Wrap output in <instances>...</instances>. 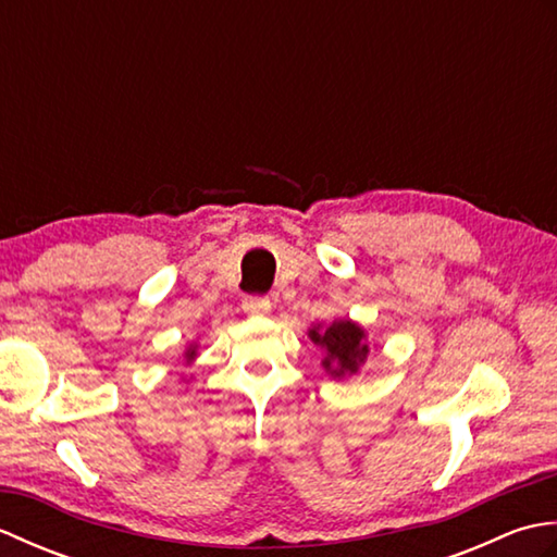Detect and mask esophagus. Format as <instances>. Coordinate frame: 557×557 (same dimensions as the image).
<instances>
[{"mask_svg":"<svg viewBox=\"0 0 557 557\" xmlns=\"http://www.w3.org/2000/svg\"><path fill=\"white\" fill-rule=\"evenodd\" d=\"M270 299L268 297H258V294H251V297H244L242 309L248 315H263L270 311Z\"/></svg>","mask_w":557,"mask_h":557,"instance_id":"34e87169","label":"esophagus"}]
</instances>
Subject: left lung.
Here are the masks:
<instances>
[{"instance_id":"1","label":"left lung","mask_w":557,"mask_h":557,"mask_svg":"<svg viewBox=\"0 0 557 557\" xmlns=\"http://www.w3.org/2000/svg\"><path fill=\"white\" fill-rule=\"evenodd\" d=\"M309 335L315 345H321L327 351L323 366L335 375L357 371L359 363L366 359V351H369V347L363 345V330L349 321L313 327L309 330Z\"/></svg>"}]
</instances>
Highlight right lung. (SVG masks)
Returning <instances> with one entry per match:
<instances>
[{
	"mask_svg": "<svg viewBox=\"0 0 557 557\" xmlns=\"http://www.w3.org/2000/svg\"><path fill=\"white\" fill-rule=\"evenodd\" d=\"M194 354H196V349H188V351H186V357H194Z\"/></svg>",
	"mask_w": 557,
	"mask_h": 557,
	"instance_id": "obj_1",
	"label": "right lung"
}]
</instances>
